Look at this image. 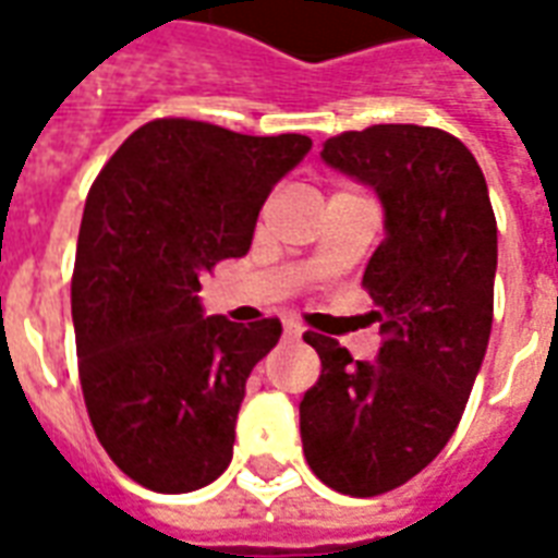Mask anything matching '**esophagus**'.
<instances>
[{
  "mask_svg": "<svg viewBox=\"0 0 558 558\" xmlns=\"http://www.w3.org/2000/svg\"><path fill=\"white\" fill-rule=\"evenodd\" d=\"M283 331H287L290 338H302L304 326L299 323V319H283Z\"/></svg>",
  "mask_w": 558,
  "mask_h": 558,
  "instance_id": "1",
  "label": "esophagus"
}]
</instances>
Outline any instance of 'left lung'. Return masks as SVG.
Returning <instances> with one entry per match:
<instances>
[{
  "label": "left lung",
  "mask_w": 558,
  "mask_h": 558,
  "mask_svg": "<svg viewBox=\"0 0 558 558\" xmlns=\"http://www.w3.org/2000/svg\"><path fill=\"white\" fill-rule=\"evenodd\" d=\"M323 160L386 206L362 278L383 347L352 362L335 338L304 335L323 371L299 403L302 448L331 490L379 496L415 478L466 410L493 326L496 215L478 160L439 128L343 131Z\"/></svg>",
  "instance_id": "1"
}]
</instances>
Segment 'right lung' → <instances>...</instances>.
Masks as SVG:
<instances>
[{"mask_svg":"<svg viewBox=\"0 0 558 558\" xmlns=\"http://www.w3.org/2000/svg\"><path fill=\"white\" fill-rule=\"evenodd\" d=\"M307 151L304 134L155 119L92 182L71 278L80 386L104 451L148 490H199L230 466L244 383L280 319L203 316L199 278L247 254L266 196Z\"/></svg>","mask_w":558,"mask_h":558,"instance_id":"add662e5","label":"right lung"}]
</instances>
